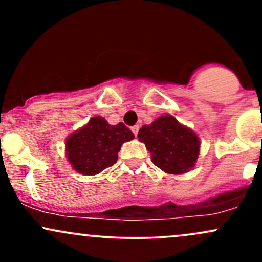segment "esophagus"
<instances>
[{
	"instance_id": "1",
	"label": "esophagus",
	"mask_w": 262,
	"mask_h": 262,
	"mask_svg": "<svg viewBox=\"0 0 262 262\" xmlns=\"http://www.w3.org/2000/svg\"><path fill=\"white\" fill-rule=\"evenodd\" d=\"M132 132H133L135 137H137L138 132H139V125H133V127H132Z\"/></svg>"
}]
</instances>
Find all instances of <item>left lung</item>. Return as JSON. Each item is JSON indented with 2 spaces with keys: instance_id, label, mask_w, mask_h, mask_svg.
Instances as JSON below:
<instances>
[{
  "instance_id": "obj_1",
  "label": "left lung",
  "mask_w": 262,
  "mask_h": 262,
  "mask_svg": "<svg viewBox=\"0 0 262 262\" xmlns=\"http://www.w3.org/2000/svg\"><path fill=\"white\" fill-rule=\"evenodd\" d=\"M138 138L151 152L154 165L170 175L193 169L200 154V139L193 130L180 124L170 114L143 125Z\"/></svg>"
}]
</instances>
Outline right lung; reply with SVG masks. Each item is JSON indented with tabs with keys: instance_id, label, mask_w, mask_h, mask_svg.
<instances>
[{
	"instance_id": "right-lung-1",
	"label": "right lung",
	"mask_w": 262,
	"mask_h": 262,
	"mask_svg": "<svg viewBox=\"0 0 262 262\" xmlns=\"http://www.w3.org/2000/svg\"><path fill=\"white\" fill-rule=\"evenodd\" d=\"M134 134L123 123L108 124L103 117H92L86 125L66 139V158L75 171L97 175L116 164L118 151Z\"/></svg>"
}]
</instances>
